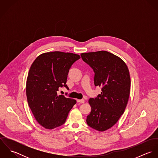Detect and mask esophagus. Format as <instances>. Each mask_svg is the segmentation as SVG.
I'll list each match as a JSON object with an SVG mask.
<instances>
[{
	"mask_svg": "<svg viewBox=\"0 0 158 158\" xmlns=\"http://www.w3.org/2000/svg\"><path fill=\"white\" fill-rule=\"evenodd\" d=\"M77 102H78V103H85V100H84V99L77 100Z\"/></svg>",
	"mask_w": 158,
	"mask_h": 158,
	"instance_id": "esophagus-1",
	"label": "esophagus"
}]
</instances>
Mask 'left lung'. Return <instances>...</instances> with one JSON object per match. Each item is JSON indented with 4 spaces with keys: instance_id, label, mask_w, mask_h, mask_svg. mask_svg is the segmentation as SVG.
Listing matches in <instances>:
<instances>
[{
    "instance_id": "obj_1",
    "label": "left lung",
    "mask_w": 158,
    "mask_h": 158,
    "mask_svg": "<svg viewBox=\"0 0 158 158\" xmlns=\"http://www.w3.org/2000/svg\"><path fill=\"white\" fill-rule=\"evenodd\" d=\"M81 56L95 72V86L102 88L97 97L89 100L91 111L86 122L91 128L104 131L113 127L125 110L131 86L129 70L120 58L107 51Z\"/></svg>"
}]
</instances>
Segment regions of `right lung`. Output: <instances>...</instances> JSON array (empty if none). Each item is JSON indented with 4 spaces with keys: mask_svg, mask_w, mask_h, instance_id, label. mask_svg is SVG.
Listing matches in <instances>:
<instances>
[{
    "mask_svg": "<svg viewBox=\"0 0 158 158\" xmlns=\"http://www.w3.org/2000/svg\"><path fill=\"white\" fill-rule=\"evenodd\" d=\"M79 55L62 52L39 55L30 68L26 83L28 106L36 121L46 129L58 127L66 122L77 103L75 99L58 95L59 88L66 85L68 72Z\"/></svg>",
    "mask_w": 158,
    "mask_h": 158,
    "instance_id": "right-lung-1",
    "label": "right lung"
}]
</instances>
